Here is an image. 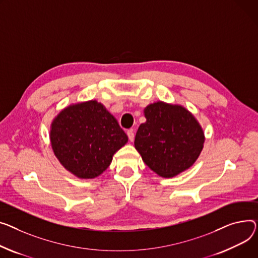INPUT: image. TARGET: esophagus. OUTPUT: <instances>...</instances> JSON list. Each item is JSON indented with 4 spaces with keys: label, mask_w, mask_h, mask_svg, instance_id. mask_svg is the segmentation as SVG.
Returning <instances> with one entry per match:
<instances>
[{
    "label": "esophagus",
    "mask_w": 258,
    "mask_h": 258,
    "mask_svg": "<svg viewBox=\"0 0 258 258\" xmlns=\"http://www.w3.org/2000/svg\"><path fill=\"white\" fill-rule=\"evenodd\" d=\"M126 134H127V137H128V139H130V141H131V142H133V141H134V138H135V134H134V130H133V128L128 130V131L126 132Z\"/></svg>",
    "instance_id": "1"
}]
</instances>
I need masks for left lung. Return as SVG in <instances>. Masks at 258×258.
<instances>
[{
    "label": "left lung",
    "mask_w": 258,
    "mask_h": 258,
    "mask_svg": "<svg viewBox=\"0 0 258 258\" xmlns=\"http://www.w3.org/2000/svg\"><path fill=\"white\" fill-rule=\"evenodd\" d=\"M146 122L135 138L143 162L159 176L170 178L190 168L203 148L204 133L194 115L164 101L144 109Z\"/></svg>",
    "instance_id": "obj_1"
}]
</instances>
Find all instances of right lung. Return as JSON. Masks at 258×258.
I'll use <instances>...</instances> for the list:
<instances>
[{
    "instance_id": "obj_1",
    "label": "right lung",
    "mask_w": 258,
    "mask_h": 258,
    "mask_svg": "<svg viewBox=\"0 0 258 258\" xmlns=\"http://www.w3.org/2000/svg\"><path fill=\"white\" fill-rule=\"evenodd\" d=\"M50 145L61 165L79 178L99 176L128 140L116 118L96 100L71 105L53 120Z\"/></svg>"
}]
</instances>
